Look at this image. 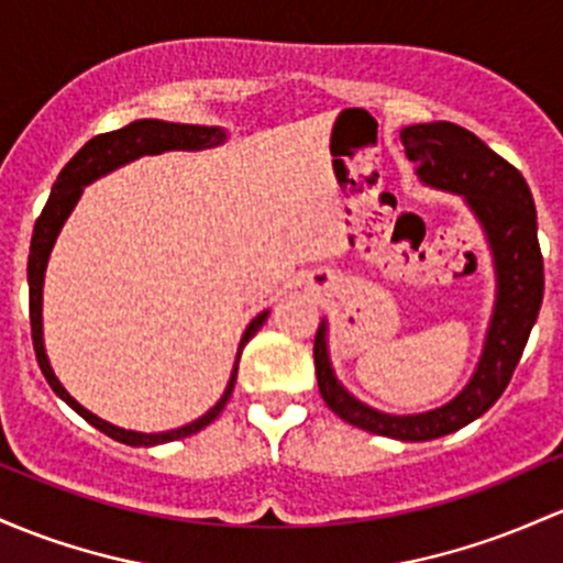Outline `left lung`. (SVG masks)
Segmentation results:
<instances>
[{
    "mask_svg": "<svg viewBox=\"0 0 563 563\" xmlns=\"http://www.w3.org/2000/svg\"><path fill=\"white\" fill-rule=\"evenodd\" d=\"M406 157L424 187L452 191L467 202L484 230L494 264V307L475 372L467 385L430 411L387 413L352 395L331 366L329 320L314 333V374L325 406L355 428L395 441H432L465 428L494 406L516 372L540 314L542 253L537 243L532 191L508 159L454 122H422L400 131Z\"/></svg>",
    "mask_w": 563,
    "mask_h": 563,
    "instance_id": "obj_1",
    "label": "left lung"
}]
</instances>
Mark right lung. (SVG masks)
<instances>
[{
    "label": "right lung",
    "mask_w": 563,
    "mask_h": 563,
    "mask_svg": "<svg viewBox=\"0 0 563 563\" xmlns=\"http://www.w3.org/2000/svg\"><path fill=\"white\" fill-rule=\"evenodd\" d=\"M230 139L224 128L216 125H184V122H165V120H135L131 125L120 128V131L101 133L96 139H90L88 144L82 146L74 157L66 163V168L58 173L55 178L51 197H47V206L42 208V216L36 219L34 234H31V251H29V314H31V339H34V352L36 363H40L42 374H45L47 385L53 387V393L58 395L60 400L71 406L74 411L82 419H88L96 430L107 432L114 441L125 443V446H159V443L178 441V438H187L200 432L202 428L213 422L221 411H224L227 400L232 398L234 379H238V363L240 355H243V347L256 336V331L262 329L264 320L269 318V310L258 312L256 318L251 320L249 329L243 331L238 344V357H234V366L230 374V382H227L224 395L216 400L213 409H208L202 417H197L195 422L184 424V428L165 430V432H139V430H125L117 428V424L107 422V419L96 417V413L85 409L82 404L71 398L66 393V387L60 385L58 376H55L51 357H47L45 350V331H42V288H45V272L47 262H51V253L55 240H58L60 230H64L66 219H69L74 208H77L79 197L88 184L98 181V178L109 176L111 170L122 168V165L133 163V159L146 157V154H163V152H200V150H213V146H221Z\"/></svg>",
    "instance_id": "add662e5"
}]
</instances>
